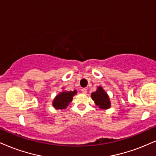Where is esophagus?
Wrapping results in <instances>:
<instances>
[{
	"label": "esophagus",
	"instance_id": "34e87169",
	"mask_svg": "<svg viewBox=\"0 0 156 156\" xmlns=\"http://www.w3.org/2000/svg\"><path fill=\"white\" fill-rule=\"evenodd\" d=\"M81 92H82V93H83V94H87V89H86V88L81 89Z\"/></svg>",
	"mask_w": 156,
	"mask_h": 156
}]
</instances>
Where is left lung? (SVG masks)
Masks as SVG:
<instances>
[{"mask_svg": "<svg viewBox=\"0 0 156 156\" xmlns=\"http://www.w3.org/2000/svg\"><path fill=\"white\" fill-rule=\"evenodd\" d=\"M91 98L94 102L96 106L101 109H108L111 108V101L108 94L101 86L97 87V90L91 94Z\"/></svg>", "mask_w": 156, "mask_h": 156, "instance_id": "1", "label": "left lung"}]
</instances>
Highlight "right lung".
I'll return each instance as SVG.
<instances>
[{
    "label": "right lung",
    "instance_id": "right-lung-1",
    "mask_svg": "<svg viewBox=\"0 0 156 156\" xmlns=\"http://www.w3.org/2000/svg\"><path fill=\"white\" fill-rule=\"evenodd\" d=\"M77 94V91H66L62 90L59 94H57L55 97L53 101V108L55 109H62L67 108V107L69 105V103H71L73 101V96H75Z\"/></svg>",
    "mask_w": 156,
    "mask_h": 156
}]
</instances>
